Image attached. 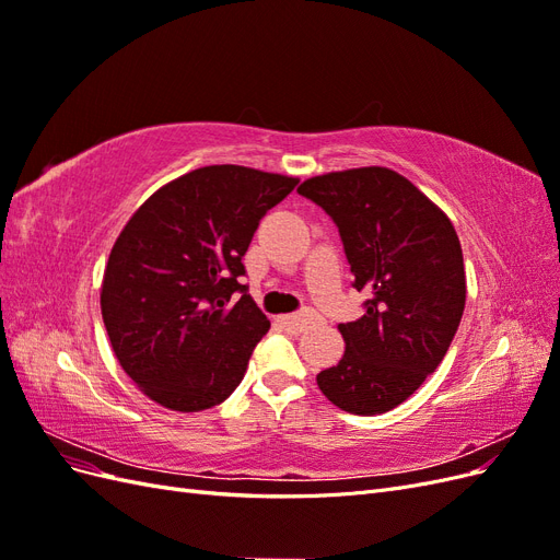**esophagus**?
Returning a JSON list of instances; mask_svg holds the SVG:
<instances>
[{
    "label": "esophagus",
    "instance_id": "obj_1",
    "mask_svg": "<svg viewBox=\"0 0 560 560\" xmlns=\"http://www.w3.org/2000/svg\"><path fill=\"white\" fill-rule=\"evenodd\" d=\"M280 322L287 327V331L301 334V331L308 329V325H313L315 315H313V311H303V313H294V315H282Z\"/></svg>",
    "mask_w": 560,
    "mask_h": 560
}]
</instances>
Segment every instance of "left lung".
<instances>
[{"mask_svg": "<svg viewBox=\"0 0 560 560\" xmlns=\"http://www.w3.org/2000/svg\"><path fill=\"white\" fill-rule=\"evenodd\" d=\"M303 198L341 235L364 315L338 325L346 354L317 374L325 397L354 416L409 399L446 358L465 311V264L448 217L387 167L306 179Z\"/></svg>", "mask_w": 560, "mask_h": 560, "instance_id": "1", "label": "left lung"}]
</instances>
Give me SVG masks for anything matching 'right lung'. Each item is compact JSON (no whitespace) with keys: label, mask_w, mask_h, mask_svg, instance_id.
<instances>
[{"label":"right lung","mask_w":560,"mask_h":560,"mask_svg":"<svg viewBox=\"0 0 560 560\" xmlns=\"http://www.w3.org/2000/svg\"><path fill=\"white\" fill-rule=\"evenodd\" d=\"M296 184L243 165L198 167L116 238L100 294L105 327L126 374L165 409H212L241 385L270 329L243 284V257Z\"/></svg>","instance_id":"add662e5"}]
</instances>
